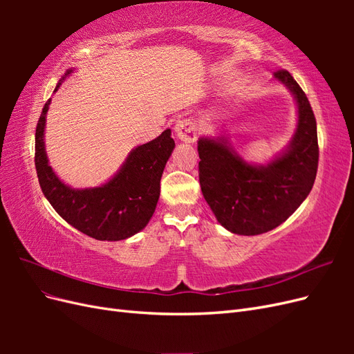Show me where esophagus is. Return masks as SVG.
I'll list each match as a JSON object with an SVG mask.
<instances>
[{"mask_svg": "<svg viewBox=\"0 0 354 354\" xmlns=\"http://www.w3.org/2000/svg\"><path fill=\"white\" fill-rule=\"evenodd\" d=\"M174 130L180 142L194 143L196 140V125L190 118H181V120H178Z\"/></svg>", "mask_w": 354, "mask_h": 354, "instance_id": "34e87169", "label": "esophagus"}]
</instances>
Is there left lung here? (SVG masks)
<instances>
[{"label":"left lung","mask_w":354,"mask_h":354,"mask_svg":"<svg viewBox=\"0 0 354 354\" xmlns=\"http://www.w3.org/2000/svg\"><path fill=\"white\" fill-rule=\"evenodd\" d=\"M274 81L292 94L297 128L269 162H248L224 134L198 140L202 195L221 226L243 236L282 224L308 196L316 178L319 146L312 106L291 73L277 71Z\"/></svg>","instance_id":"left-lung-1"}]
</instances>
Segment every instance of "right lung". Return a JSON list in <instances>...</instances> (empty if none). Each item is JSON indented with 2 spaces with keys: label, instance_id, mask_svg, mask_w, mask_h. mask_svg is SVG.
Wrapping results in <instances>:
<instances>
[{
  "label": "right lung",
  "instance_id": "1",
  "mask_svg": "<svg viewBox=\"0 0 354 354\" xmlns=\"http://www.w3.org/2000/svg\"><path fill=\"white\" fill-rule=\"evenodd\" d=\"M73 71H66L55 93ZM50 103L51 99L44 104L35 133V168L42 194L63 220L87 236L97 241L134 236L146 227L155 212L160 177L176 147L171 130L168 128L155 140L134 147L106 183L75 189L60 180L48 162L44 134Z\"/></svg>",
  "mask_w": 354,
  "mask_h": 354
}]
</instances>
